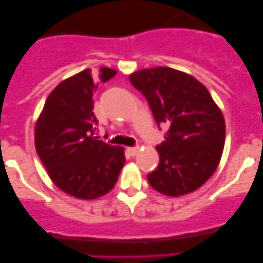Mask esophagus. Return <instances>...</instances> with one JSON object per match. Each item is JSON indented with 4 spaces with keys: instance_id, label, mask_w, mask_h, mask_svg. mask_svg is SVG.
<instances>
[{
    "instance_id": "obj_1",
    "label": "esophagus",
    "mask_w": 263,
    "mask_h": 263,
    "mask_svg": "<svg viewBox=\"0 0 263 263\" xmlns=\"http://www.w3.org/2000/svg\"><path fill=\"white\" fill-rule=\"evenodd\" d=\"M127 151H128L129 155L135 156V155H137V154H139L140 148L137 147V146H134V147H127Z\"/></svg>"
}]
</instances>
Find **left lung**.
<instances>
[{
	"label": "left lung",
	"mask_w": 263,
	"mask_h": 263,
	"mask_svg": "<svg viewBox=\"0 0 263 263\" xmlns=\"http://www.w3.org/2000/svg\"><path fill=\"white\" fill-rule=\"evenodd\" d=\"M129 81L146 98L159 128H166L150 185L173 197L200 188L216 171L225 142L224 117L209 90L169 67L137 71Z\"/></svg>",
	"instance_id": "8db88e82"
}]
</instances>
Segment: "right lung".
<instances>
[{
	"mask_svg": "<svg viewBox=\"0 0 263 263\" xmlns=\"http://www.w3.org/2000/svg\"><path fill=\"white\" fill-rule=\"evenodd\" d=\"M117 73L90 68L61 82L48 95L35 126V148L50 179L81 200H94L115 187L123 168L124 148L95 136L94 94Z\"/></svg>",
	"mask_w": 263,
	"mask_h": 263,
	"instance_id": "right-lung-1",
	"label": "right lung"
}]
</instances>
